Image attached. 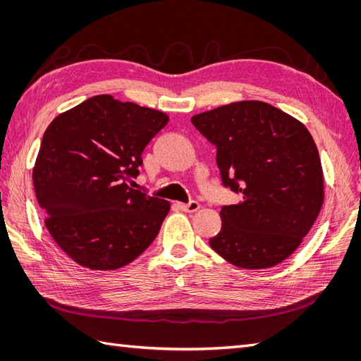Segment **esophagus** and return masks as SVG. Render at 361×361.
<instances>
[{
	"mask_svg": "<svg viewBox=\"0 0 361 361\" xmlns=\"http://www.w3.org/2000/svg\"><path fill=\"white\" fill-rule=\"evenodd\" d=\"M179 207L182 211H185V212H195V211H199V207H200V204H199V202H195V200H192V202H190V203H179Z\"/></svg>",
	"mask_w": 361,
	"mask_h": 361,
	"instance_id": "34e87169",
	"label": "esophagus"
}]
</instances>
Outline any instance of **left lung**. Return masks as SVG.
I'll return each mask as SVG.
<instances>
[{"mask_svg": "<svg viewBox=\"0 0 361 361\" xmlns=\"http://www.w3.org/2000/svg\"><path fill=\"white\" fill-rule=\"evenodd\" d=\"M216 147L224 187L241 202L221 207L209 245L232 265L265 269L302 243L324 203L318 147L300 120L262 101H241L191 117Z\"/></svg>", "mask_w": 361, "mask_h": 361, "instance_id": "obj_1", "label": "left lung"}]
</instances>
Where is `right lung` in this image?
<instances>
[{
  "mask_svg": "<svg viewBox=\"0 0 361 361\" xmlns=\"http://www.w3.org/2000/svg\"><path fill=\"white\" fill-rule=\"evenodd\" d=\"M167 122L162 111L97 94L47 128L32 185L49 235L78 265L114 271L154 243L170 202L130 183Z\"/></svg>",
  "mask_w": 361,
  "mask_h": 361,
  "instance_id": "1",
  "label": "right lung"
}]
</instances>
